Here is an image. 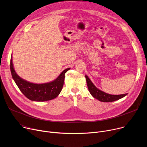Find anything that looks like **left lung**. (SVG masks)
Returning <instances> with one entry per match:
<instances>
[{
  "mask_svg": "<svg viewBox=\"0 0 147 147\" xmlns=\"http://www.w3.org/2000/svg\"><path fill=\"white\" fill-rule=\"evenodd\" d=\"M87 82V84L88 89L90 93V94L92 95V96L94 98L98 99L100 102H114L116 100H118L122 97H125L127 94H122L119 95H112L106 93L97 88L93 84V83L91 82V80L89 79V78L87 76H85Z\"/></svg>",
  "mask_w": 147,
  "mask_h": 147,
  "instance_id": "left-lung-1",
  "label": "left lung"
}]
</instances>
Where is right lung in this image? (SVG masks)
<instances>
[{"label": "right lung", "instance_id": "right-lung-1", "mask_svg": "<svg viewBox=\"0 0 147 147\" xmlns=\"http://www.w3.org/2000/svg\"><path fill=\"white\" fill-rule=\"evenodd\" d=\"M10 68L15 82L19 90L28 99L32 101L44 102L52 100L60 94L63 87L65 73L70 70V68L64 70L54 81L43 84L32 83L21 79L14 70L12 57Z\"/></svg>", "mask_w": 147, "mask_h": 147}]
</instances>
